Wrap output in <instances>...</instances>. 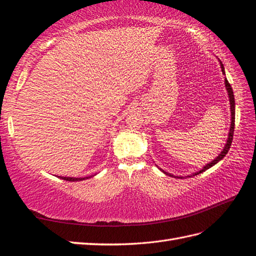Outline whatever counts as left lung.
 <instances>
[{"instance_id": "1", "label": "left lung", "mask_w": 256, "mask_h": 256, "mask_svg": "<svg viewBox=\"0 0 256 256\" xmlns=\"http://www.w3.org/2000/svg\"><path fill=\"white\" fill-rule=\"evenodd\" d=\"M221 69H222V72H224V64H221ZM226 90H228V94H229V100H230V107H231V127H230V132H229V138H228V140H226V146H224V149L222 150V152L220 153V154L214 158V160L212 162V163H208L206 166H204L202 168V170H200V172H197V173H195L194 174V176L195 175H197V174H200V173H202V172H205L206 170H208L209 168H212V166H214L216 163H218L220 160H222V158L226 156V153H228V151L230 150V146H231V144H232V140H234V122H236V108H234V90H232V88H231V85H230V83L228 82V80H226ZM164 172V171H163ZM166 173V175H170V176H172L171 174H168V172H164Z\"/></svg>"}]
</instances>
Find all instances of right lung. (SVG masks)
<instances>
[{"label": "right lung", "mask_w": 256, "mask_h": 256, "mask_svg": "<svg viewBox=\"0 0 256 256\" xmlns=\"http://www.w3.org/2000/svg\"><path fill=\"white\" fill-rule=\"evenodd\" d=\"M88 178H62V180H69V182H76V180H86Z\"/></svg>", "instance_id": "1"}]
</instances>
